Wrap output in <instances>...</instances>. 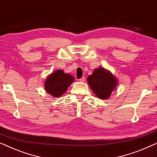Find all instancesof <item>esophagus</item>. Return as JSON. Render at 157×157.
Returning a JSON list of instances; mask_svg holds the SVG:
<instances>
[{
    "label": "esophagus",
    "mask_w": 157,
    "mask_h": 157,
    "mask_svg": "<svg viewBox=\"0 0 157 157\" xmlns=\"http://www.w3.org/2000/svg\"><path fill=\"white\" fill-rule=\"evenodd\" d=\"M78 81H81V82H84V81H86V78H85V77L84 76H83L82 77V78H81L80 79H79V80Z\"/></svg>",
    "instance_id": "34e87169"
}]
</instances>
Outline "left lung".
Instances as JSON below:
<instances>
[{
	"mask_svg": "<svg viewBox=\"0 0 157 157\" xmlns=\"http://www.w3.org/2000/svg\"><path fill=\"white\" fill-rule=\"evenodd\" d=\"M90 88L98 98L108 99L119 84L118 79L110 71L103 67L95 68L87 78Z\"/></svg>",
	"mask_w": 157,
	"mask_h": 157,
	"instance_id": "8db88e82",
	"label": "left lung"
}]
</instances>
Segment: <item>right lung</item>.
<instances>
[{
  "label": "right lung",
  "instance_id": "obj_1",
  "mask_svg": "<svg viewBox=\"0 0 157 157\" xmlns=\"http://www.w3.org/2000/svg\"><path fill=\"white\" fill-rule=\"evenodd\" d=\"M74 81V77L72 75L66 74L63 70H56L46 78L44 89L51 96L59 98L67 91Z\"/></svg>",
  "mask_w": 157,
  "mask_h": 157
}]
</instances>
